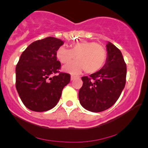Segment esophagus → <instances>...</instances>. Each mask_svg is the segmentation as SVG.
I'll list each match as a JSON object with an SVG mask.
<instances>
[{"instance_id": "esophagus-1", "label": "esophagus", "mask_w": 148, "mask_h": 148, "mask_svg": "<svg viewBox=\"0 0 148 148\" xmlns=\"http://www.w3.org/2000/svg\"><path fill=\"white\" fill-rule=\"evenodd\" d=\"M75 78H76V75H71V80H74V79H75Z\"/></svg>"}]
</instances>
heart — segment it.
<instances>
[{
  "mask_svg": "<svg viewBox=\"0 0 148 148\" xmlns=\"http://www.w3.org/2000/svg\"><path fill=\"white\" fill-rule=\"evenodd\" d=\"M107 56L104 47L85 40L73 43L70 49L61 46L56 51L57 58L62 64H68L76 58V61L64 66V70L71 73H78L84 69L90 74L96 73L104 66Z\"/></svg>",
  "mask_w": 148,
  "mask_h": 148,
  "instance_id": "heart-1",
  "label": "heart"
}]
</instances>
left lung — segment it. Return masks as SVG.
<instances>
[{"label":"left lung","instance_id":"left-lung-1","mask_svg":"<svg viewBox=\"0 0 148 148\" xmlns=\"http://www.w3.org/2000/svg\"><path fill=\"white\" fill-rule=\"evenodd\" d=\"M108 57L99 71L83 76V85L78 98L84 108L99 113L106 110L116 102L125 88L127 66L121 51L108 42L106 45Z\"/></svg>","mask_w":148,"mask_h":148}]
</instances>
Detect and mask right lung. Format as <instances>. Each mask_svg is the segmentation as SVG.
<instances>
[{
    "mask_svg": "<svg viewBox=\"0 0 148 148\" xmlns=\"http://www.w3.org/2000/svg\"><path fill=\"white\" fill-rule=\"evenodd\" d=\"M63 44L60 39L47 37L34 41L22 53L15 69V87L28 109L44 112L53 108L70 82V74L60 73L61 63L56 56Z\"/></svg>",
    "mask_w": 148,
    "mask_h": 148,
    "instance_id": "obj_1",
    "label": "right lung"
}]
</instances>
